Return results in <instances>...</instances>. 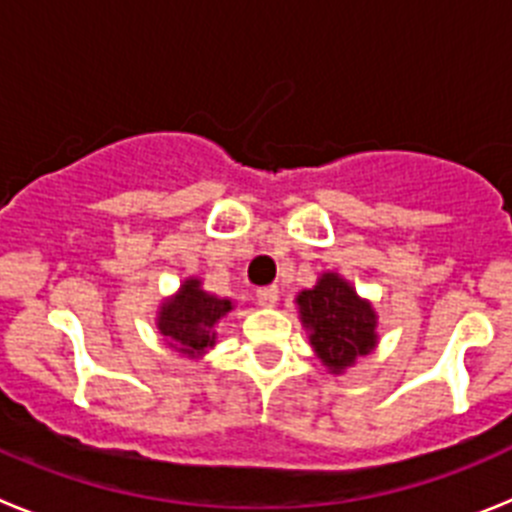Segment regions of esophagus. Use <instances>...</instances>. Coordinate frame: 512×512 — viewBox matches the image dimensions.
Segmentation results:
<instances>
[{
	"instance_id": "34e87169",
	"label": "esophagus",
	"mask_w": 512,
	"mask_h": 512,
	"mask_svg": "<svg viewBox=\"0 0 512 512\" xmlns=\"http://www.w3.org/2000/svg\"><path fill=\"white\" fill-rule=\"evenodd\" d=\"M256 300H259V305H264V307H274L279 300V289L277 287L259 289V292H256Z\"/></svg>"
}]
</instances>
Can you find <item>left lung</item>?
I'll return each instance as SVG.
<instances>
[{
    "label": "left lung",
    "instance_id": "obj_1",
    "mask_svg": "<svg viewBox=\"0 0 512 512\" xmlns=\"http://www.w3.org/2000/svg\"><path fill=\"white\" fill-rule=\"evenodd\" d=\"M310 343L325 366L341 372L359 356L369 354L377 343V315L338 274H323L312 289L297 297Z\"/></svg>",
    "mask_w": 512,
    "mask_h": 512
}]
</instances>
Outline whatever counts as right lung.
<instances>
[{
	"label": "right lung",
	"mask_w": 512,
	"mask_h": 512,
	"mask_svg": "<svg viewBox=\"0 0 512 512\" xmlns=\"http://www.w3.org/2000/svg\"><path fill=\"white\" fill-rule=\"evenodd\" d=\"M230 310L233 302L205 292L197 279H187L179 295L161 307L158 328L179 354L200 356L215 343V323Z\"/></svg>",
	"instance_id": "right-lung-1"
}]
</instances>
